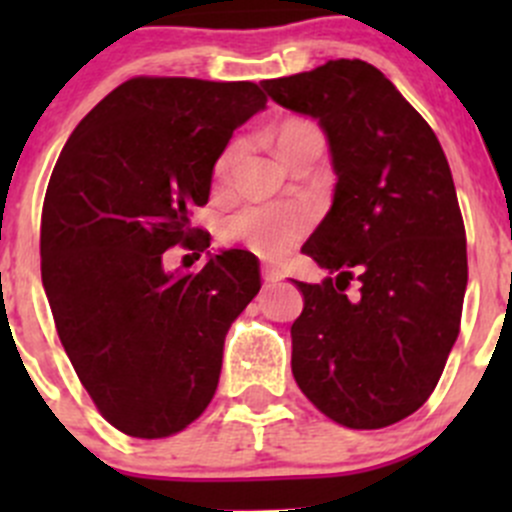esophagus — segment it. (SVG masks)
I'll use <instances>...</instances> for the list:
<instances>
[{"instance_id":"esophagus-1","label":"esophagus","mask_w":512,"mask_h":512,"mask_svg":"<svg viewBox=\"0 0 512 512\" xmlns=\"http://www.w3.org/2000/svg\"><path fill=\"white\" fill-rule=\"evenodd\" d=\"M262 277H265V282H280V280H285V272H282L280 267L265 265L262 267Z\"/></svg>"}]
</instances>
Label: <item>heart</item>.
<instances>
[{
    "mask_svg": "<svg viewBox=\"0 0 512 512\" xmlns=\"http://www.w3.org/2000/svg\"><path fill=\"white\" fill-rule=\"evenodd\" d=\"M277 153L285 160L289 153L322 143V133L307 121H285L277 128ZM237 148L230 146L215 165V178L225 180L232 168ZM312 227V213L297 203H272V205H245L237 213L223 220V237L237 245L247 247L262 260H285L297 242Z\"/></svg>",
    "mask_w": 512,
    "mask_h": 512,
    "instance_id": "obj_1",
    "label": "heart"
}]
</instances>
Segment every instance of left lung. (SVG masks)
<instances>
[{
  "label": "left lung",
  "instance_id": "left-lung-1",
  "mask_svg": "<svg viewBox=\"0 0 512 512\" xmlns=\"http://www.w3.org/2000/svg\"><path fill=\"white\" fill-rule=\"evenodd\" d=\"M260 86L319 123L337 175L332 208L302 247L327 277L294 280L304 297L294 381L342 426H391L436 389L461 324L466 230L446 153L366 61H327Z\"/></svg>",
  "mask_w": 512,
  "mask_h": 512
}]
</instances>
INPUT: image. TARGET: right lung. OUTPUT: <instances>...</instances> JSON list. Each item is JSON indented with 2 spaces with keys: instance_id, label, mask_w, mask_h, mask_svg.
<instances>
[{
  "instance_id": "1",
  "label": "right lung",
  "mask_w": 512,
  "mask_h": 512,
  "mask_svg": "<svg viewBox=\"0 0 512 512\" xmlns=\"http://www.w3.org/2000/svg\"><path fill=\"white\" fill-rule=\"evenodd\" d=\"M267 108L250 81L131 79L74 128L41 210V282L61 344L106 421L133 438L183 431L208 409L225 334L260 292L245 250L165 271L168 246L202 251L232 131ZM200 257V255H198Z\"/></svg>"
}]
</instances>
